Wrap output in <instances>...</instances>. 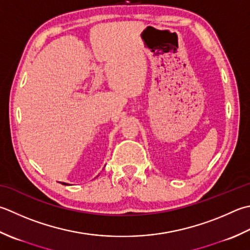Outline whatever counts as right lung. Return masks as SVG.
Masks as SVG:
<instances>
[{"mask_svg": "<svg viewBox=\"0 0 250 250\" xmlns=\"http://www.w3.org/2000/svg\"><path fill=\"white\" fill-rule=\"evenodd\" d=\"M62 184H63V185H68L67 183H62Z\"/></svg>", "mask_w": 250, "mask_h": 250, "instance_id": "right-lung-1", "label": "right lung"}]
</instances>
